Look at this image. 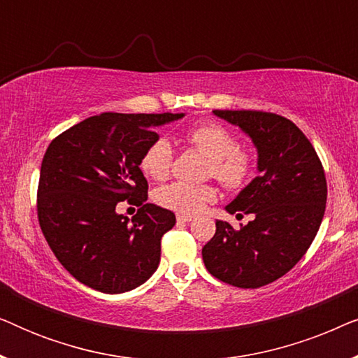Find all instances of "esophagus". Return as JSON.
Listing matches in <instances>:
<instances>
[{"instance_id":"1","label":"esophagus","mask_w":358,"mask_h":358,"mask_svg":"<svg viewBox=\"0 0 358 358\" xmlns=\"http://www.w3.org/2000/svg\"><path fill=\"white\" fill-rule=\"evenodd\" d=\"M178 222L179 223H189V222H192V217H189V215H178Z\"/></svg>"}]
</instances>
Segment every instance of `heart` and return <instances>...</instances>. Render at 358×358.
Wrapping results in <instances>:
<instances>
[{
    "label": "heart",
    "mask_w": 358,
    "mask_h": 358,
    "mask_svg": "<svg viewBox=\"0 0 358 358\" xmlns=\"http://www.w3.org/2000/svg\"><path fill=\"white\" fill-rule=\"evenodd\" d=\"M187 138L210 158L208 174L227 189L246 184L252 169L249 153L238 148V140L227 127L217 122H203L189 130ZM173 166V145L166 136H156L140 159V168L148 178L163 180ZM156 202L179 215H197L217 199V189L208 184L173 182L156 190Z\"/></svg>",
    "instance_id": "obj_1"
}]
</instances>
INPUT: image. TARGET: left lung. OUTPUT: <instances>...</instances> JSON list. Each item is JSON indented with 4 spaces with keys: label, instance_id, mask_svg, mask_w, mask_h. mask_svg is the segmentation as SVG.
Listing matches in <instances>:
<instances>
[{
    "label": "left lung",
    "instance_id": "obj_1",
    "mask_svg": "<svg viewBox=\"0 0 358 358\" xmlns=\"http://www.w3.org/2000/svg\"><path fill=\"white\" fill-rule=\"evenodd\" d=\"M213 114L252 140L259 176L224 207L231 215L252 213V222L234 229L217 220L202 257L218 280L259 288L285 275L311 246L324 217V169L310 140L285 117L261 110Z\"/></svg>",
    "mask_w": 358,
    "mask_h": 358
}]
</instances>
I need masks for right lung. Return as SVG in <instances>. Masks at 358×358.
Returning a JSON list of instances; mask_svg holds the SVG:
<instances>
[{"label": "right lung", "instance_id": "obj_1", "mask_svg": "<svg viewBox=\"0 0 358 358\" xmlns=\"http://www.w3.org/2000/svg\"><path fill=\"white\" fill-rule=\"evenodd\" d=\"M184 114H104L73 125L48 145L41 166L37 215L58 262L86 287L124 293L153 275L161 238L176 224L171 210L148 199L140 169L155 127ZM140 206L130 220L119 201Z\"/></svg>", "mask_w": 358, "mask_h": 358}]
</instances>
